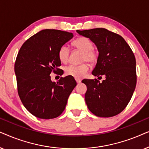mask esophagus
<instances>
[{"instance_id": "1", "label": "esophagus", "mask_w": 149, "mask_h": 149, "mask_svg": "<svg viewBox=\"0 0 149 149\" xmlns=\"http://www.w3.org/2000/svg\"><path fill=\"white\" fill-rule=\"evenodd\" d=\"M75 80H76L77 83H80L81 82V79H77L76 78V79H75Z\"/></svg>"}]
</instances>
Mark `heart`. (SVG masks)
I'll list each match as a JSON object with an SVG mask.
<instances>
[{"label":"heart","instance_id":"1","mask_svg":"<svg viewBox=\"0 0 149 149\" xmlns=\"http://www.w3.org/2000/svg\"><path fill=\"white\" fill-rule=\"evenodd\" d=\"M73 45L77 49L83 52L81 61H87L89 63H95L98 59V52L93 48V43L89 38L81 36L77 38L72 42ZM70 55V49L66 45H63L58 51V58L62 63H66L68 60ZM88 64H81L80 65L70 64L64 69L66 75L80 79L89 71Z\"/></svg>","mask_w":149,"mask_h":149}]
</instances>
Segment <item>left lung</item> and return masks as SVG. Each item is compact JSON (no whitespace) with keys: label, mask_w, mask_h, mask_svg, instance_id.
<instances>
[{"label":"left lung","mask_w":149,"mask_h":149,"mask_svg":"<svg viewBox=\"0 0 149 149\" xmlns=\"http://www.w3.org/2000/svg\"><path fill=\"white\" fill-rule=\"evenodd\" d=\"M77 32L90 38L98 49V59L92 74L105 76L102 83L96 79L82 81L87 88L85 95L87 107L97 117L117 115L127 107L136 88L134 53L121 36L105 28Z\"/></svg>","instance_id":"obj_1"}]
</instances>
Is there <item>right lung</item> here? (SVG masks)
<instances>
[{
    "mask_svg": "<svg viewBox=\"0 0 149 149\" xmlns=\"http://www.w3.org/2000/svg\"><path fill=\"white\" fill-rule=\"evenodd\" d=\"M73 37L71 32L45 29L28 38L15 62L17 92L32 115L42 119L58 117L64 111L69 95L77 85L71 76L52 82L50 74L62 72L58 51Z\"/></svg>",
    "mask_w": 149,
    "mask_h": 149,
    "instance_id": "obj_1",
    "label": "right lung"
}]
</instances>
